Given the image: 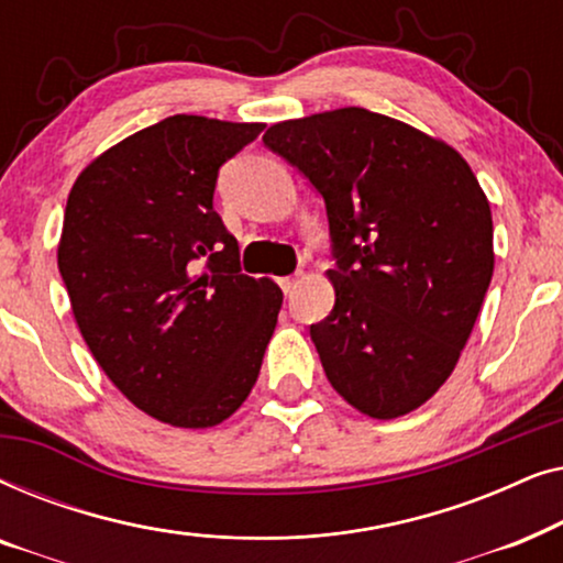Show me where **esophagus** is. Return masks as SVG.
<instances>
[{"mask_svg":"<svg viewBox=\"0 0 563 563\" xmlns=\"http://www.w3.org/2000/svg\"><path fill=\"white\" fill-rule=\"evenodd\" d=\"M279 287L284 289V295H289L297 287V276H284V279H279Z\"/></svg>","mask_w":563,"mask_h":563,"instance_id":"1","label":"esophagus"}]
</instances>
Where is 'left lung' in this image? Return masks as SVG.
<instances>
[{"label":"left lung","instance_id":"left-lung-1","mask_svg":"<svg viewBox=\"0 0 563 563\" xmlns=\"http://www.w3.org/2000/svg\"><path fill=\"white\" fill-rule=\"evenodd\" d=\"M264 143L325 199L335 305L310 338L351 407L391 420L459 364L492 272V210L449 143L364 107L276 122Z\"/></svg>","mask_w":563,"mask_h":563}]
</instances>
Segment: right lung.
Instances as JSON below:
<instances>
[{
    "label": "right lung",
    "instance_id": "right-lung-1",
    "mask_svg": "<svg viewBox=\"0 0 563 563\" xmlns=\"http://www.w3.org/2000/svg\"><path fill=\"white\" fill-rule=\"evenodd\" d=\"M261 122L174 114L97 156L74 181L58 272L110 382L151 418L212 428L251 395L282 310L241 274L212 207L220 166Z\"/></svg>",
    "mask_w": 563,
    "mask_h": 563
}]
</instances>
